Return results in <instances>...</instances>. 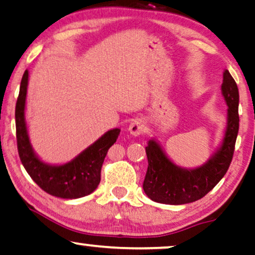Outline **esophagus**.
I'll return each mask as SVG.
<instances>
[{
	"instance_id": "34e87169",
	"label": "esophagus",
	"mask_w": 255,
	"mask_h": 255,
	"mask_svg": "<svg viewBox=\"0 0 255 255\" xmlns=\"http://www.w3.org/2000/svg\"><path fill=\"white\" fill-rule=\"evenodd\" d=\"M144 129H145V124L143 120H141V119H135V120L129 125V128H128L130 135L134 137H137L140 136L141 134H143Z\"/></svg>"
}]
</instances>
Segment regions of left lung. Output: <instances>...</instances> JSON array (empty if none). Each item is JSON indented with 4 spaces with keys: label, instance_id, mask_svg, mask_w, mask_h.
Listing matches in <instances>:
<instances>
[{
    "label": "left lung",
    "instance_id": "1",
    "mask_svg": "<svg viewBox=\"0 0 255 255\" xmlns=\"http://www.w3.org/2000/svg\"><path fill=\"white\" fill-rule=\"evenodd\" d=\"M222 94L229 107L223 138L215 152L202 165L196 168L177 165L155 137L148 141L145 147L148 170L143 190L151 201L168 205L196 202L211 191L226 174L239 130V91L227 70L223 76Z\"/></svg>",
    "mask_w": 255,
    "mask_h": 255
}]
</instances>
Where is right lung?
<instances>
[{
    "instance_id": "obj_1",
    "label": "right lung",
    "mask_w": 255,
    "mask_h": 255,
    "mask_svg": "<svg viewBox=\"0 0 255 255\" xmlns=\"http://www.w3.org/2000/svg\"><path fill=\"white\" fill-rule=\"evenodd\" d=\"M29 71L25 70L16 103V137L18 155L23 167L33 182L51 196L77 199L92 193L100 183V172L108 149L117 142L120 128L106 131L71 161L52 164L43 161L33 150L25 119Z\"/></svg>"
}]
</instances>
